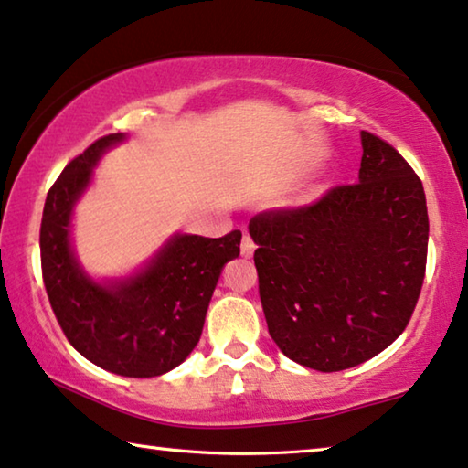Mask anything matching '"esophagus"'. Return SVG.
Returning <instances> with one entry per match:
<instances>
[{
    "mask_svg": "<svg viewBox=\"0 0 468 468\" xmlns=\"http://www.w3.org/2000/svg\"><path fill=\"white\" fill-rule=\"evenodd\" d=\"M254 248H256V243H254V239H251V237H250V233H243V239H241V254L250 258L251 254H254Z\"/></svg>",
    "mask_w": 468,
    "mask_h": 468,
    "instance_id": "34e87169",
    "label": "esophagus"
}]
</instances>
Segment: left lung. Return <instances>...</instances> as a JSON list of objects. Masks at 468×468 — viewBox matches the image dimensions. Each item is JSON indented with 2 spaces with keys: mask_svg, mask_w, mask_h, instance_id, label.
I'll return each mask as SVG.
<instances>
[{
  "mask_svg": "<svg viewBox=\"0 0 468 468\" xmlns=\"http://www.w3.org/2000/svg\"><path fill=\"white\" fill-rule=\"evenodd\" d=\"M269 333L287 358L335 373L399 337L427 266L422 183L388 141L362 131L358 181L250 220Z\"/></svg>",
  "mask_w": 468,
  "mask_h": 468,
  "instance_id": "8db88e82",
  "label": "left lung"
}]
</instances>
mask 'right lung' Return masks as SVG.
<instances>
[{
	"label": "right lung",
	"mask_w": 468,
	"mask_h": 468,
	"mask_svg": "<svg viewBox=\"0 0 468 468\" xmlns=\"http://www.w3.org/2000/svg\"><path fill=\"white\" fill-rule=\"evenodd\" d=\"M122 133L100 137L70 160L48 191L39 246L51 310L74 350L122 377H158L187 358L199 341L222 266L239 256L241 231L218 239L176 235L137 277L100 285L70 251L72 206L103 150Z\"/></svg>",
	"instance_id": "1"
}]
</instances>
